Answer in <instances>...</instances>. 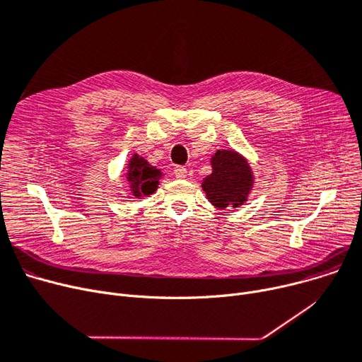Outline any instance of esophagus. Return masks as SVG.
I'll use <instances>...</instances> for the list:
<instances>
[{
    "instance_id": "34e87169",
    "label": "esophagus",
    "mask_w": 362,
    "mask_h": 362,
    "mask_svg": "<svg viewBox=\"0 0 362 362\" xmlns=\"http://www.w3.org/2000/svg\"><path fill=\"white\" fill-rule=\"evenodd\" d=\"M175 175H176L177 179H185L187 176V170L185 167H182V165H177L175 168Z\"/></svg>"
}]
</instances>
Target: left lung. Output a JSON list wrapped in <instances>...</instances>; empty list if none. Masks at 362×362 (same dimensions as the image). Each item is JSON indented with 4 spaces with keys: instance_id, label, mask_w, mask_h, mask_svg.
Segmentation results:
<instances>
[{
    "instance_id": "1",
    "label": "left lung",
    "mask_w": 362,
    "mask_h": 362,
    "mask_svg": "<svg viewBox=\"0 0 362 362\" xmlns=\"http://www.w3.org/2000/svg\"><path fill=\"white\" fill-rule=\"evenodd\" d=\"M213 173L201 186L216 208H238L248 201L254 187V173L250 161L235 149H218L211 157Z\"/></svg>"
}]
</instances>
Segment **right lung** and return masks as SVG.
<instances>
[{"instance_id": "right-lung-1", "label": "right lung", "mask_w": 362, "mask_h": 362, "mask_svg": "<svg viewBox=\"0 0 362 362\" xmlns=\"http://www.w3.org/2000/svg\"><path fill=\"white\" fill-rule=\"evenodd\" d=\"M163 177V170L157 168L156 165H151L142 156L133 154L129 158L126 179L129 182L130 194L135 198L141 199L154 194L158 189L160 179Z\"/></svg>"}]
</instances>
